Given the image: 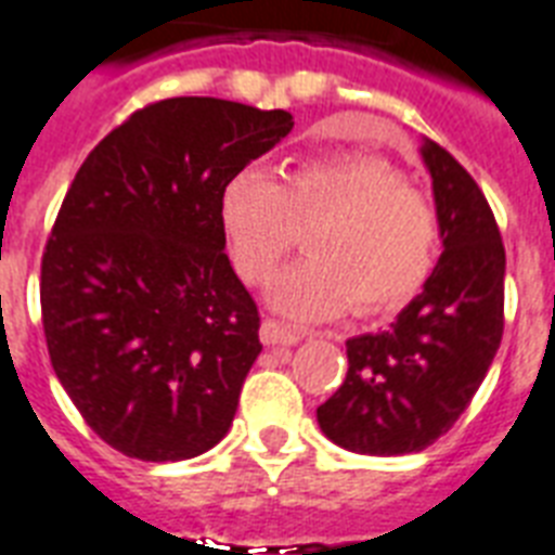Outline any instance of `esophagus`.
Returning <instances> with one entry per match:
<instances>
[{
	"label": "esophagus",
	"mask_w": 555,
	"mask_h": 555,
	"mask_svg": "<svg viewBox=\"0 0 555 555\" xmlns=\"http://www.w3.org/2000/svg\"><path fill=\"white\" fill-rule=\"evenodd\" d=\"M304 338V332L295 330V326H286V323L281 321H272V318H266L263 323H260V340H263L266 347H292V344H298V340Z\"/></svg>",
	"instance_id": "1"
}]
</instances>
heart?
<instances>
[{"label": "heart", "mask_w": 555, "mask_h": 555, "mask_svg": "<svg viewBox=\"0 0 555 555\" xmlns=\"http://www.w3.org/2000/svg\"><path fill=\"white\" fill-rule=\"evenodd\" d=\"M220 229L234 272L257 286L309 229V257L278 274L269 304L318 321L375 314L406 304L436 269L441 225L436 206L406 185L387 159L363 152L309 157L281 168H243L220 192Z\"/></svg>", "instance_id": "heart-1"}]
</instances>
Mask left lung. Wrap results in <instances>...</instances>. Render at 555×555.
Masks as SVG:
<instances>
[{"label":"left lung","instance_id":"obj_1","mask_svg":"<svg viewBox=\"0 0 555 555\" xmlns=\"http://www.w3.org/2000/svg\"><path fill=\"white\" fill-rule=\"evenodd\" d=\"M421 157L444 251L389 330L347 340V380L318 424L349 453H421L467 410L502 344L504 243L490 203L447 149L424 140Z\"/></svg>","mask_w":555,"mask_h":555}]
</instances>
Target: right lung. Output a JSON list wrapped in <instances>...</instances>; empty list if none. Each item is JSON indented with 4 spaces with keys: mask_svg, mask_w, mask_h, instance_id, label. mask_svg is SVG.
Segmentation results:
<instances>
[{
    "mask_svg": "<svg viewBox=\"0 0 555 555\" xmlns=\"http://www.w3.org/2000/svg\"><path fill=\"white\" fill-rule=\"evenodd\" d=\"M289 111L175 96L134 111L88 154L42 255L53 372L128 459L183 461L229 433L260 354L220 192L289 134Z\"/></svg>",
    "mask_w": 555,
    "mask_h": 555,
    "instance_id": "add662e5",
    "label": "right lung"
}]
</instances>
